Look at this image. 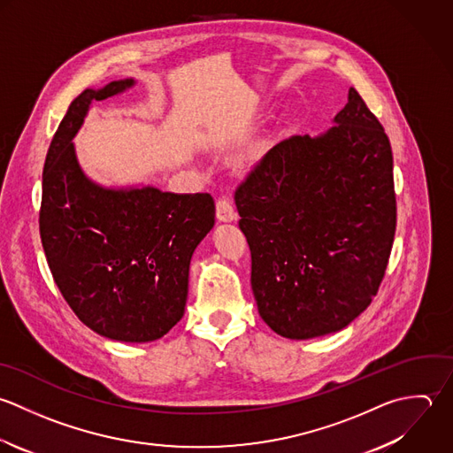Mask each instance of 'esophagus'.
<instances>
[{
  "mask_svg": "<svg viewBox=\"0 0 453 453\" xmlns=\"http://www.w3.org/2000/svg\"><path fill=\"white\" fill-rule=\"evenodd\" d=\"M217 219L220 222H231V220L236 219L234 208L227 199H219L217 201Z\"/></svg>",
  "mask_w": 453,
  "mask_h": 453,
  "instance_id": "34e87169",
  "label": "esophagus"
}]
</instances>
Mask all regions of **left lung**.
<instances>
[{
  "mask_svg": "<svg viewBox=\"0 0 453 453\" xmlns=\"http://www.w3.org/2000/svg\"><path fill=\"white\" fill-rule=\"evenodd\" d=\"M335 127L275 144L234 192L265 323L305 341L376 296L397 226L390 139L355 88Z\"/></svg>",
  "mask_w": 453,
  "mask_h": 453,
  "instance_id": "8db88e82",
  "label": "left lung"
}]
</instances>
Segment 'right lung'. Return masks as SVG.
<instances>
[{
	"mask_svg": "<svg viewBox=\"0 0 453 453\" xmlns=\"http://www.w3.org/2000/svg\"><path fill=\"white\" fill-rule=\"evenodd\" d=\"M134 84L112 81L70 104L45 157L38 224L73 314L111 341L151 342L183 318L190 259L215 224V203L210 194L105 188L82 173L72 139L91 100Z\"/></svg>",
	"mask_w": 453,
	"mask_h": 453,
	"instance_id": "obj_1",
	"label": "right lung"
}]
</instances>
